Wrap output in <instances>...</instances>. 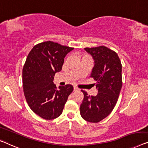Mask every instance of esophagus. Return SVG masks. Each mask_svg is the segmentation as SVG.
<instances>
[{"mask_svg": "<svg viewBox=\"0 0 148 148\" xmlns=\"http://www.w3.org/2000/svg\"><path fill=\"white\" fill-rule=\"evenodd\" d=\"M73 90H74V91H79V89H78L77 87H74Z\"/></svg>", "mask_w": 148, "mask_h": 148, "instance_id": "esophagus-1", "label": "esophagus"}]
</instances>
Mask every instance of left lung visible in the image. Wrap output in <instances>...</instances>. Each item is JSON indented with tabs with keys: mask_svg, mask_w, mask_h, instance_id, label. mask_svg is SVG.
<instances>
[{
	"mask_svg": "<svg viewBox=\"0 0 148 148\" xmlns=\"http://www.w3.org/2000/svg\"><path fill=\"white\" fill-rule=\"evenodd\" d=\"M94 59L90 77L96 83L97 94L89 95L81 90L84 97L80 106L81 117L85 121L97 123L110 114L117 103L122 87L121 63L114 51L105 46L85 48Z\"/></svg>",
	"mask_w": 148,
	"mask_h": 148,
	"instance_id": "obj_1",
	"label": "left lung"
}]
</instances>
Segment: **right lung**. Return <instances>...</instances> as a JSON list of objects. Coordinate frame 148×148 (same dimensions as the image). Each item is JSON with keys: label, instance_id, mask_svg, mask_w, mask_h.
<instances>
[{"label": "right lung", "instance_id": "1", "mask_svg": "<svg viewBox=\"0 0 148 148\" xmlns=\"http://www.w3.org/2000/svg\"><path fill=\"white\" fill-rule=\"evenodd\" d=\"M73 49L49 40L42 42L33 47L25 61L23 69L25 99L31 110L47 120L61 114L73 91L71 85L57 89L53 82L55 74L62 69L66 55Z\"/></svg>", "mask_w": 148, "mask_h": 148}]
</instances>
